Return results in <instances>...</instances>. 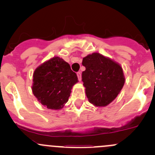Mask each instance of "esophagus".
<instances>
[{"instance_id": "obj_1", "label": "esophagus", "mask_w": 155, "mask_h": 155, "mask_svg": "<svg viewBox=\"0 0 155 155\" xmlns=\"http://www.w3.org/2000/svg\"><path fill=\"white\" fill-rule=\"evenodd\" d=\"M77 76H78V79H79V81H81V79H82V74H81V72H78Z\"/></svg>"}]
</instances>
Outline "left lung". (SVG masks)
<instances>
[{
  "label": "left lung",
  "mask_w": 155,
  "mask_h": 155,
  "mask_svg": "<svg viewBox=\"0 0 155 155\" xmlns=\"http://www.w3.org/2000/svg\"><path fill=\"white\" fill-rule=\"evenodd\" d=\"M82 64L85 67L82 80L88 101L96 107H106L116 98L124 86L122 68L97 52L83 58Z\"/></svg>",
  "instance_id": "obj_1"
}]
</instances>
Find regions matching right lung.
Instances as JSON below:
<instances>
[{
	"mask_svg": "<svg viewBox=\"0 0 155 155\" xmlns=\"http://www.w3.org/2000/svg\"><path fill=\"white\" fill-rule=\"evenodd\" d=\"M76 82L77 76L70 64L61 58L54 57L34 70L32 91L42 105L57 110L68 102Z\"/></svg>",
	"mask_w": 155,
	"mask_h": 155,
	"instance_id": "right-lung-1",
	"label": "right lung"
}]
</instances>
